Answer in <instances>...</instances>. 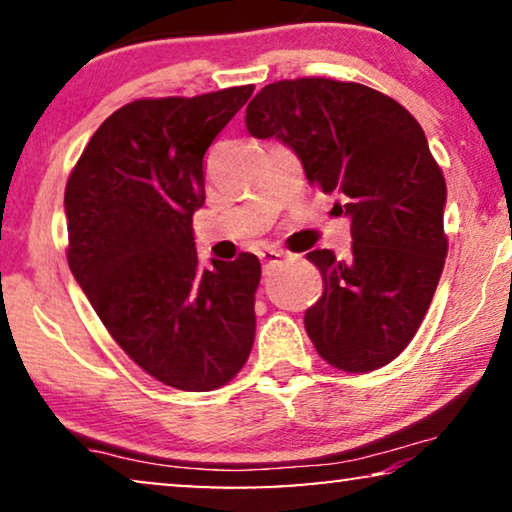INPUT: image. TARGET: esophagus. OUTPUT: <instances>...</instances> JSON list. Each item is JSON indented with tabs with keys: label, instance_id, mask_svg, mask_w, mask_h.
Returning <instances> with one entry per match:
<instances>
[{
	"label": "esophagus",
	"instance_id": "obj_1",
	"mask_svg": "<svg viewBox=\"0 0 512 512\" xmlns=\"http://www.w3.org/2000/svg\"><path fill=\"white\" fill-rule=\"evenodd\" d=\"M284 256H286V251H282V249H263V251H258V258H261V261H263V268L265 270H270L272 265L282 263Z\"/></svg>",
	"mask_w": 512,
	"mask_h": 512
}]
</instances>
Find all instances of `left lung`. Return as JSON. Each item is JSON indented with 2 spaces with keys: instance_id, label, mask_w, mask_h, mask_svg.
Listing matches in <instances>:
<instances>
[{
  "instance_id": "left-lung-1",
  "label": "left lung",
  "mask_w": 512,
  "mask_h": 512,
  "mask_svg": "<svg viewBox=\"0 0 512 512\" xmlns=\"http://www.w3.org/2000/svg\"><path fill=\"white\" fill-rule=\"evenodd\" d=\"M251 137H275L305 177L335 193L352 251L314 249L324 293L305 312L321 359L347 373L387 366L415 338L447 256L445 177L422 125L391 97L352 81L265 86L247 107Z\"/></svg>"
}]
</instances>
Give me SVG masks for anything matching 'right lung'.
<instances>
[{
	"label": "right lung",
	"instance_id": "right-lung-1",
	"mask_svg": "<svg viewBox=\"0 0 512 512\" xmlns=\"http://www.w3.org/2000/svg\"><path fill=\"white\" fill-rule=\"evenodd\" d=\"M254 86L135 100L104 121L65 188L67 263L118 347L158 382L212 391L247 363L254 254L198 268L205 153Z\"/></svg>",
	"mask_w": 512,
	"mask_h": 512
}]
</instances>
